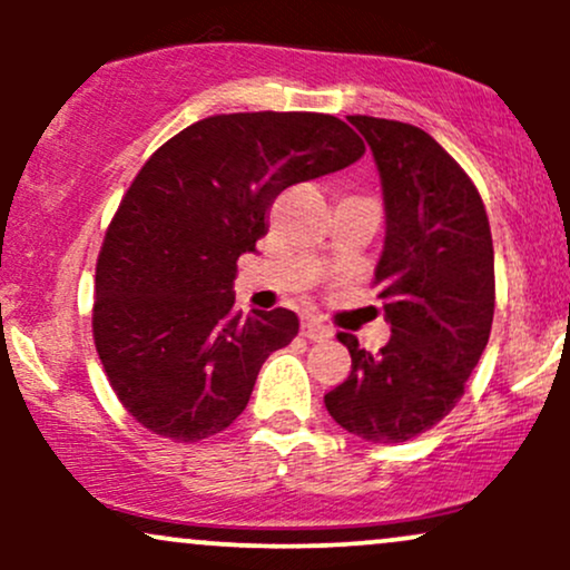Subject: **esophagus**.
Masks as SVG:
<instances>
[{"mask_svg":"<svg viewBox=\"0 0 570 570\" xmlns=\"http://www.w3.org/2000/svg\"><path fill=\"white\" fill-rule=\"evenodd\" d=\"M303 335L307 340H318V343H322V340L332 337V330L326 324L316 322V318H307V322H303Z\"/></svg>","mask_w":570,"mask_h":570,"instance_id":"esophagus-1","label":"esophagus"}]
</instances>
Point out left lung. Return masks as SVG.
Listing matches in <instances>:
<instances>
[{
	"label": "left lung",
	"mask_w": 570,
	"mask_h": 570,
	"mask_svg": "<svg viewBox=\"0 0 570 570\" xmlns=\"http://www.w3.org/2000/svg\"><path fill=\"white\" fill-rule=\"evenodd\" d=\"M383 185L385 244L375 267L391 340L377 353L340 332L351 372L326 410L367 442H407L442 421L480 362L495 307L485 203L426 130L351 115Z\"/></svg>",
	"instance_id": "left-lung-1"
}]
</instances>
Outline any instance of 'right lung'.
I'll use <instances>...</instances> for the list:
<instances>
[{
  "mask_svg": "<svg viewBox=\"0 0 570 570\" xmlns=\"http://www.w3.org/2000/svg\"><path fill=\"white\" fill-rule=\"evenodd\" d=\"M362 155L332 115L238 112L193 122L144 163L104 235L94 303L98 358L144 429L198 442L246 410L299 322L286 307L235 313V263L286 187Z\"/></svg>",
  "mask_w": 570,
  "mask_h": 570,
  "instance_id": "add662e5",
  "label": "right lung"
}]
</instances>
